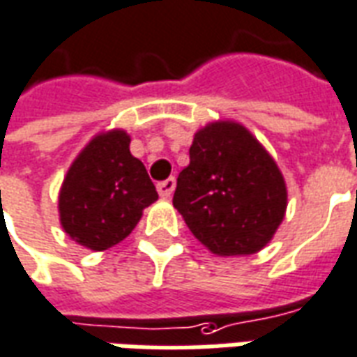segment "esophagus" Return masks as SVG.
Returning a JSON list of instances; mask_svg holds the SVG:
<instances>
[{"label": "esophagus", "instance_id": "esophagus-1", "mask_svg": "<svg viewBox=\"0 0 357 357\" xmlns=\"http://www.w3.org/2000/svg\"><path fill=\"white\" fill-rule=\"evenodd\" d=\"M174 186H176V181H174L173 176H171V178H167V181L158 183L159 196H161V198H171V194L174 192Z\"/></svg>", "mask_w": 357, "mask_h": 357}]
</instances>
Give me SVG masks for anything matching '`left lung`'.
<instances>
[{
	"label": "left lung",
	"mask_w": 357,
	"mask_h": 357,
	"mask_svg": "<svg viewBox=\"0 0 357 357\" xmlns=\"http://www.w3.org/2000/svg\"><path fill=\"white\" fill-rule=\"evenodd\" d=\"M173 206L209 252L250 255L282 223L287 184L248 128L219 121L194 136L190 165L178 173Z\"/></svg>",
	"instance_id": "left-lung-1"
}]
</instances>
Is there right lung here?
<instances>
[{"instance_id":"obj_1","label":"right lung","mask_w":357,"mask_h":357,"mask_svg":"<svg viewBox=\"0 0 357 357\" xmlns=\"http://www.w3.org/2000/svg\"><path fill=\"white\" fill-rule=\"evenodd\" d=\"M125 130L98 134L78 153L59 192V219L70 238L102 252L125 240L158 199Z\"/></svg>"}]
</instances>
